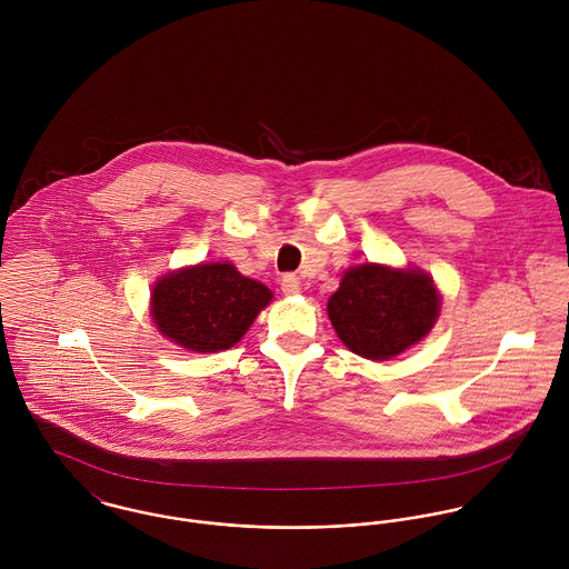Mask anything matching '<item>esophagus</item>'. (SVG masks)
Returning a JSON list of instances; mask_svg holds the SVG:
<instances>
[{
    "instance_id": "obj_1",
    "label": "esophagus",
    "mask_w": 569,
    "mask_h": 569,
    "mask_svg": "<svg viewBox=\"0 0 569 569\" xmlns=\"http://www.w3.org/2000/svg\"><path fill=\"white\" fill-rule=\"evenodd\" d=\"M280 289H282L287 296H298V293L302 291V280H300L298 276L289 273V276H284V278H282Z\"/></svg>"
}]
</instances>
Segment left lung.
Wrapping results in <instances>:
<instances>
[{
  "mask_svg": "<svg viewBox=\"0 0 569 569\" xmlns=\"http://www.w3.org/2000/svg\"><path fill=\"white\" fill-rule=\"evenodd\" d=\"M326 309L337 337L355 355L386 361L429 335L440 293L420 269L366 262L343 273Z\"/></svg>",
  "mask_w": 569,
  "mask_h": 569,
  "instance_id": "1",
  "label": "left lung"
}]
</instances>
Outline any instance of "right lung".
<instances>
[{
    "label": "right lung",
    "instance_id": "obj_1",
    "mask_svg": "<svg viewBox=\"0 0 569 569\" xmlns=\"http://www.w3.org/2000/svg\"><path fill=\"white\" fill-rule=\"evenodd\" d=\"M271 291L230 262H208L166 273L151 293L158 330L194 352H219L241 341Z\"/></svg>",
    "mask_w": 569,
    "mask_h": 569
}]
</instances>
